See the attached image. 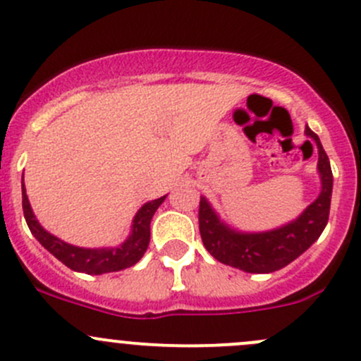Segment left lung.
<instances>
[{
	"mask_svg": "<svg viewBox=\"0 0 361 361\" xmlns=\"http://www.w3.org/2000/svg\"><path fill=\"white\" fill-rule=\"evenodd\" d=\"M305 136L318 147V173L322 178V192L307 209L290 224L267 232H238L228 228L218 218L206 197L199 202V231L204 248L218 262L241 269L251 274H269L286 267L300 257L326 227L332 199L334 176L329 155L325 154L318 134L305 126Z\"/></svg>",
	"mask_w": 361,
	"mask_h": 361,
	"instance_id": "left-lung-1",
	"label": "left lung"
}]
</instances>
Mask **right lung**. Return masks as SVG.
<instances>
[{"mask_svg": "<svg viewBox=\"0 0 361 361\" xmlns=\"http://www.w3.org/2000/svg\"><path fill=\"white\" fill-rule=\"evenodd\" d=\"M166 195L155 201L147 202L141 206L136 216L133 220V231L130 235L116 248H78V246L68 245L61 241L56 235L49 234L36 220L35 213L31 209V204L27 201L23 180V209L24 218L27 221V227L31 234L39 241V245L49 250L57 260L63 262L66 267L76 272H85V274H104V272H116L122 269L130 267L137 264L150 243V221L155 214L157 207L164 202Z\"/></svg>", "mask_w": 361, "mask_h": 361, "instance_id": "obj_1", "label": "right lung"}]
</instances>
